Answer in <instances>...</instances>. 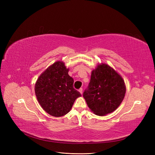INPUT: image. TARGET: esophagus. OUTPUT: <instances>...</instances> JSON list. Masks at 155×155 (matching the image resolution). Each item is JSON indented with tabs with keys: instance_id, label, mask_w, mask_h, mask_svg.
Segmentation results:
<instances>
[{
	"instance_id": "34e87169",
	"label": "esophagus",
	"mask_w": 155,
	"mask_h": 155,
	"mask_svg": "<svg viewBox=\"0 0 155 155\" xmlns=\"http://www.w3.org/2000/svg\"><path fill=\"white\" fill-rule=\"evenodd\" d=\"M79 92H80V93L81 94H82V93H83V88H79Z\"/></svg>"
}]
</instances>
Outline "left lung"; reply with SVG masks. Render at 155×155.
Returning <instances> with one entry per match:
<instances>
[{
  "label": "left lung",
  "instance_id": "left-lung-1",
  "mask_svg": "<svg viewBox=\"0 0 155 155\" xmlns=\"http://www.w3.org/2000/svg\"><path fill=\"white\" fill-rule=\"evenodd\" d=\"M125 91L122 78L109 65L102 64L92 70L91 81L83 96L94 113L104 116L120 106Z\"/></svg>",
  "mask_w": 155,
  "mask_h": 155
}]
</instances>
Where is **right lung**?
Returning a JSON list of instances; mask_svg holds the SVG:
<instances>
[{
  "mask_svg": "<svg viewBox=\"0 0 155 155\" xmlns=\"http://www.w3.org/2000/svg\"><path fill=\"white\" fill-rule=\"evenodd\" d=\"M62 61L51 65L37 79L35 92L39 104L49 114L59 117L70 110L76 98L81 96L74 88V79Z\"/></svg>",
  "mask_w": 155,
  "mask_h": 155,
  "instance_id": "right-lung-1",
  "label": "right lung"
}]
</instances>
